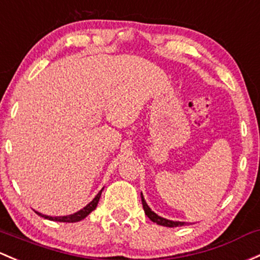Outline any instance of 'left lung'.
I'll return each mask as SVG.
<instances>
[{
	"instance_id": "obj_1",
	"label": "left lung",
	"mask_w": 260,
	"mask_h": 260,
	"mask_svg": "<svg viewBox=\"0 0 260 260\" xmlns=\"http://www.w3.org/2000/svg\"><path fill=\"white\" fill-rule=\"evenodd\" d=\"M141 198H142V204H143L144 213H146L147 217H148L153 223H157V224H159V225H163V226H169V228H174V226H182V225H184V224H185V222H178V220H169V219H167V218L160 217V215H158L157 213H154L151 208H149V206L147 204V202L144 201V197H143V194H142V193H141Z\"/></svg>"
}]
</instances>
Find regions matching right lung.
Instances as JSON below:
<instances>
[{
    "label": "right lung",
    "instance_id": "add662e5",
    "mask_svg": "<svg viewBox=\"0 0 260 260\" xmlns=\"http://www.w3.org/2000/svg\"><path fill=\"white\" fill-rule=\"evenodd\" d=\"M102 189L98 192V194L94 197L93 199H92L91 202H89L88 204H87L86 207H83V208L78 210V212L73 213V214H70V215H62V217H51V215H46V214H42V213L40 212H36L38 215H41V217H43L45 219H50V220H53V222H63V223H76V222H80V220L84 219V218L87 217V215L89 214L91 212H93L95 209V207H97L98 204V201H100L101 198V194H102Z\"/></svg>",
    "mask_w": 260,
    "mask_h": 260
}]
</instances>
